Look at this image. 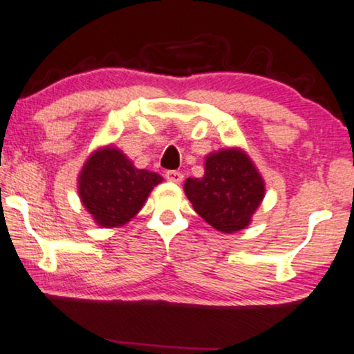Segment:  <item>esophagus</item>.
<instances>
[{
    "instance_id": "obj_1",
    "label": "esophagus",
    "mask_w": 354,
    "mask_h": 354,
    "mask_svg": "<svg viewBox=\"0 0 354 354\" xmlns=\"http://www.w3.org/2000/svg\"><path fill=\"white\" fill-rule=\"evenodd\" d=\"M166 178L169 182H174V183H180L182 178H183V174L180 171H167L166 172Z\"/></svg>"
}]
</instances>
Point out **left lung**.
I'll return each mask as SVG.
<instances>
[{
	"instance_id": "left-lung-1",
	"label": "left lung",
	"mask_w": 354,
	"mask_h": 354,
	"mask_svg": "<svg viewBox=\"0 0 354 354\" xmlns=\"http://www.w3.org/2000/svg\"><path fill=\"white\" fill-rule=\"evenodd\" d=\"M185 193L195 211L214 229H245L264 198V182L240 149H221L206 158L205 176L187 178Z\"/></svg>"
}]
</instances>
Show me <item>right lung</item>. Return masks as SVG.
<instances>
[{
    "instance_id": "right-lung-1",
    "label": "right lung",
    "mask_w": 354,
    "mask_h": 354,
    "mask_svg": "<svg viewBox=\"0 0 354 354\" xmlns=\"http://www.w3.org/2000/svg\"><path fill=\"white\" fill-rule=\"evenodd\" d=\"M162 177L137 169L119 149L106 147L95 151L79 177V195L101 227H119L142 209L149 192Z\"/></svg>"
}]
</instances>
